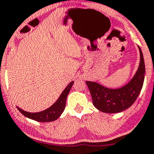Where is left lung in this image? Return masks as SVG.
Here are the masks:
<instances>
[{
  "label": "left lung",
  "instance_id": "8db88e82",
  "mask_svg": "<svg viewBox=\"0 0 154 154\" xmlns=\"http://www.w3.org/2000/svg\"><path fill=\"white\" fill-rule=\"evenodd\" d=\"M140 51L139 67L132 80L119 89H109L100 84L86 82L92 97L93 104L100 112L118 113L130 107L138 98L142 88L145 73L144 57Z\"/></svg>",
  "mask_w": 154,
  "mask_h": 154
}]
</instances>
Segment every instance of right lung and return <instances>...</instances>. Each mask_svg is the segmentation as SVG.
Listing matches in <instances>:
<instances>
[{
	"mask_svg": "<svg viewBox=\"0 0 154 154\" xmlns=\"http://www.w3.org/2000/svg\"><path fill=\"white\" fill-rule=\"evenodd\" d=\"M72 85H73V82H70L67 85V87L65 88L64 91L62 92V94H60L58 100L51 107L42 111V112L30 113V112H27L22 110L19 107H17V109L25 117L30 118V119L38 121V122H51V121H55L61 115V114L64 111L65 107H66V97L69 94V92L70 91L71 88H72Z\"/></svg>",
	"mask_w": 154,
	"mask_h": 154,
	"instance_id": "right-lung-1",
	"label": "right lung"
}]
</instances>
